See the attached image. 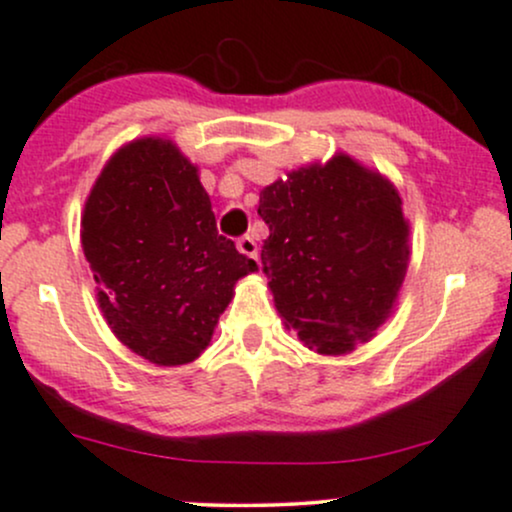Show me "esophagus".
<instances>
[{
    "label": "esophagus",
    "mask_w": 512,
    "mask_h": 512,
    "mask_svg": "<svg viewBox=\"0 0 512 512\" xmlns=\"http://www.w3.org/2000/svg\"><path fill=\"white\" fill-rule=\"evenodd\" d=\"M236 249H239V254H244L246 258H254V261H258V246L251 236H241V239L236 241Z\"/></svg>",
    "instance_id": "obj_1"
}]
</instances>
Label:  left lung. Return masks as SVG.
Returning <instances> with one entry per match:
<instances>
[{
  "mask_svg": "<svg viewBox=\"0 0 512 512\" xmlns=\"http://www.w3.org/2000/svg\"><path fill=\"white\" fill-rule=\"evenodd\" d=\"M263 273L285 327L317 354H349L388 320L410 261L398 188L337 153L261 190Z\"/></svg>",
  "mask_w": 512,
  "mask_h": 512,
  "instance_id": "8db88e82",
  "label": "left lung"
}]
</instances>
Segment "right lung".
Instances as JSON below:
<instances>
[{
  "instance_id": "add662e5",
  "label": "right lung",
  "mask_w": 512,
  "mask_h": 512,
  "mask_svg": "<svg viewBox=\"0 0 512 512\" xmlns=\"http://www.w3.org/2000/svg\"><path fill=\"white\" fill-rule=\"evenodd\" d=\"M80 241L114 337L156 366L195 361L236 280L258 271L217 234L197 166L170 139L117 148L85 200Z\"/></svg>"
}]
</instances>
